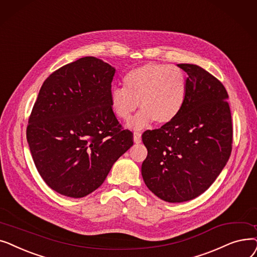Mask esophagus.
Here are the masks:
<instances>
[{"label":"esophagus","instance_id":"1","mask_svg":"<svg viewBox=\"0 0 257 257\" xmlns=\"http://www.w3.org/2000/svg\"><path fill=\"white\" fill-rule=\"evenodd\" d=\"M134 141L136 143H140L141 142V133L140 132H135L134 133Z\"/></svg>","mask_w":257,"mask_h":257}]
</instances>
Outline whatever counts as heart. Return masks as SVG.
Masks as SVG:
<instances>
[{
    "mask_svg": "<svg viewBox=\"0 0 257 257\" xmlns=\"http://www.w3.org/2000/svg\"><path fill=\"white\" fill-rule=\"evenodd\" d=\"M123 88L109 93L113 114L127 121L140 104V112L130 127L140 130L154 120L159 124L173 121L182 111L187 97L186 76L180 68L164 64H146L132 69L123 77Z\"/></svg>",
    "mask_w": 257,
    "mask_h": 257,
    "instance_id": "1",
    "label": "heart"
}]
</instances>
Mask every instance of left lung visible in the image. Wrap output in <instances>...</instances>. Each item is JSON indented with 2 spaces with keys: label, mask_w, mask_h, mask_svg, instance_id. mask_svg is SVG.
<instances>
[{
  "label": "left lung",
  "mask_w": 257,
  "mask_h": 257,
  "mask_svg": "<svg viewBox=\"0 0 257 257\" xmlns=\"http://www.w3.org/2000/svg\"><path fill=\"white\" fill-rule=\"evenodd\" d=\"M178 67L188 75L184 106L169 123L142 135L148 149L142 178L153 193L169 203L190 201L208 189L232 150L231 112L225 87L197 65Z\"/></svg>",
  "instance_id": "left-lung-1"
}]
</instances>
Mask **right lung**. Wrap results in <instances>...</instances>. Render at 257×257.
<instances>
[{
  "label": "right lung",
  "instance_id": "add662e5",
  "mask_svg": "<svg viewBox=\"0 0 257 257\" xmlns=\"http://www.w3.org/2000/svg\"><path fill=\"white\" fill-rule=\"evenodd\" d=\"M115 68L85 56L59 68L43 83L27 126L34 164L46 184L82 198L104 182L133 145L109 101Z\"/></svg>",
  "mask_w": 257,
  "mask_h": 257
}]
</instances>
